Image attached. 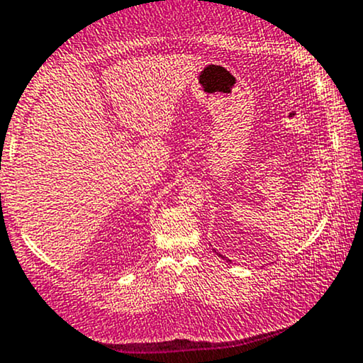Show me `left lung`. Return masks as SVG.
Returning <instances> with one entry per match:
<instances>
[{"mask_svg":"<svg viewBox=\"0 0 363 363\" xmlns=\"http://www.w3.org/2000/svg\"><path fill=\"white\" fill-rule=\"evenodd\" d=\"M214 252H216V250H214ZM218 255H219V257H221V259H223V255H221V254H218Z\"/></svg>","mask_w":363,"mask_h":363,"instance_id":"left-lung-1","label":"left lung"}]
</instances>
